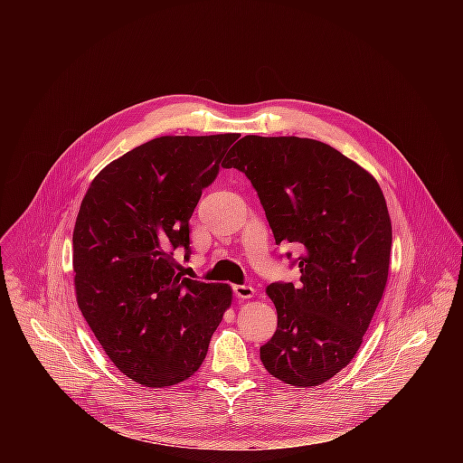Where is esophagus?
Segmentation results:
<instances>
[{"mask_svg": "<svg viewBox=\"0 0 463 463\" xmlns=\"http://www.w3.org/2000/svg\"><path fill=\"white\" fill-rule=\"evenodd\" d=\"M234 295L238 297V298H241V300H247V298H252L254 297V288L252 286H240V284H236L234 286Z\"/></svg>", "mask_w": 463, "mask_h": 463, "instance_id": "esophagus-1", "label": "esophagus"}]
</instances>
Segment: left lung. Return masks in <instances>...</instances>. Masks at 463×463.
<instances>
[{
  "label": "left lung",
  "mask_w": 463,
  "mask_h": 463,
  "mask_svg": "<svg viewBox=\"0 0 463 463\" xmlns=\"http://www.w3.org/2000/svg\"><path fill=\"white\" fill-rule=\"evenodd\" d=\"M223 166L250 179L277 243L302 247L300 282L266 289L279 326L260 359L291 386L322 384L355 357L386 286L392 223L381 186L339 150L302 137L245 136Z\"/></svg>",
  "instance_id": "obj_1"
}]
</instances>
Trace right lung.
I'll list each match as a JSON object with an SVG mask.
<instances>
[{"mask_svg":"<svg viewBox=\"0 0 463 463\" xmlns=\"http://www.w3.org/2000/svg\"><path fill=\"white\" fill-rule=\"evenodd\" d=\"M238 134L165 136L104 166L73 231L79 307L111 363L150 388L197 372L223 313L227 284L184 279L188 222Z\"/></svg>","mask_w":463,"mask_h":463,"instance_id":"obj_1","label":"right lung"}]
</instances>
